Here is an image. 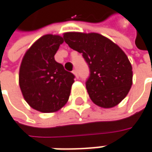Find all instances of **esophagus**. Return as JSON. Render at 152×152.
<instances>
[{"label":"esophagus","mask_w":152,"mask_h":152,"mask_svg":"<svg viewBox=\"0 0 152 152\" xmlns=\"http://www.w3.org/2000/svg\"><path fill=\"white\" fill-rule=\"evenodd\" d=\"M72 73L75 75V76H76V78H78V74H77V70L76 69H74L73 71H72Z\"/></svg>","instance_id":"34e87169"}]
</instances>
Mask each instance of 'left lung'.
<instances>
[{"label":"left lung","mask_w":152,"mask_h":152,"mask_svg":"<svg viewBox=\"0 0 152 152\" xmlns=\"http://www.w3.org/2000/svg\"><path fill=\"white\" fill-rule=\"evenodd\" d=\"M64 39L87 62L90 76L86 88L92 102L104 108L117 106L132 84V67L119 45L102 35L69 31Z\"/></svg>","instance_id":"8db88e82"}]
</instances>
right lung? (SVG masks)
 I'll use <instances>...</instances> for the list:
<instances>
[{"mask_svg": "<svg viewBox=\"0 0 152 152\" xmlns=\"http://www.w3.org/2000/svg\"><path fill=\"white\" fill-rule=\"evenodd\" d=\"M64 39L46 34L26 50L19 72L24 99L33 109L55 113L67 103L75 76L55 61L54 56Z\"/></svg>", "mask_w": 152, "mask_h": 152, "instance_id": "obj_1", "label": "right lung"}]
</instances>
